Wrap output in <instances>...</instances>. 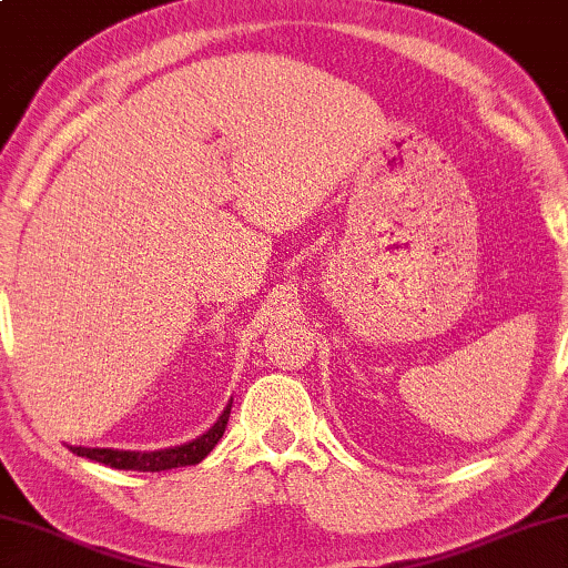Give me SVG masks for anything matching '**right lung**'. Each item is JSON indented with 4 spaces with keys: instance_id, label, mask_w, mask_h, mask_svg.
Listing matches in <instances>:
<instances>
[{
    "instance_id": "add662e5",
    "label": "right lung",
    "mask_w": 568,
    "mask_h": 568,
    "mask_svg": "<svg viewBox=\"0 0 568 568\" xmlns=\"http://www.w3.org/2000/svg\"><path fill=\"white\" fill-rule=\"evenodd\" d=\"M232 403H226V408L219 420L211 426L206 434L193 438L189 444L171 446V448H158V452H120V448H87V446H71L73 454L83 456V459L106 464L112 469H132V471H165L175 467H189V464H199L206 459L211 448L219 444V438L224 436L226 420H230Z\"/></svg>"
}]
</instances>
